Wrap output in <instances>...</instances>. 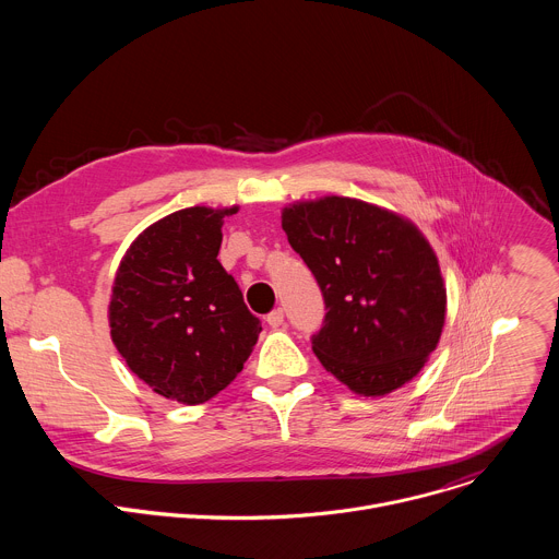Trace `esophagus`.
I'll use <instances>...</instances> for the list:
<instances>
[{"mask_svg": "<svg viewBox=\"0 0 559 559\" xmlns=\"http://www.w3.org/2000/svg\"><path fill=\"white\" fill-rule=\"evenodd\" d=\"M283 318H285L283 309L276 307V309H272V311L267 313V325H270V328H281V325H283Z\"/></svg>", "mask_w": 559, "mask_h": 559, "instance_id": "esophagus-1", "label": "esophagus"}]
</instances>
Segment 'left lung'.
Instances as JSON below:
<instances>
[{"mask_svg":"<svg viewBox=\"0 0 559 559\" xmlns=\"http://www.w3.org/2000/svg\"><path fill=\"white\" fill-rule=\"evenodd\" d=\"M294 252L325 300L311 347L323 367L360 395L409 382L436 349L447 289L427 238L393 212L325 197L283 212Z\"/></svg>","mask_w":559,"mask_h":559,"instance_id":"left-lung-1","label":"left lung"}]
</instances>
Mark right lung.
Instances as JSON below:
<instances>
[{"mask_svg": "<svg viewBox=\"0 0 559 559\" xmlns=\"http://www.w3.org/2000/svg\"><path fill=\"white\" fill-rule=\"evenodd\" d=\"M238 207H186L150 225L126 252L110 300V334L158 395L201 405L243 369L261 321L216 261L223 218Z\"/></svg>", "mask_w": 559, "mask_h": 559, "instance_id": "1", "label": "right lung"}]
</instances>
